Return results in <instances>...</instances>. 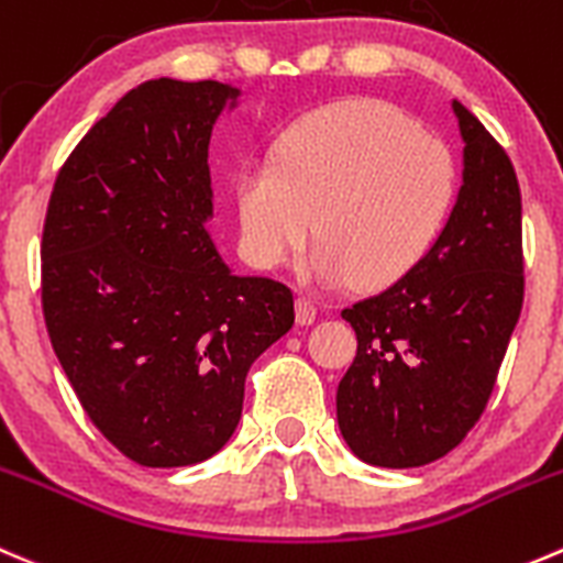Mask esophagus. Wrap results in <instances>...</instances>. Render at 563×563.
I'll list each match as a JSON object with an SVG mask.
<instances>
[{"label": "esophagus", "instance_id": "1", "mask_svg": "<svg viewBox=\"0 0 563 563\" xmlns=\"http://www.w3.org/2000/svg\"><path fill=\"white\" fill-rule=\"evenodd\" d=\"M316 316H319V305H316L308 294H299L297 297V321L299 324H313Z\"/></svg>", "mask_w": 563, "mask_h": 563}]
</instances>
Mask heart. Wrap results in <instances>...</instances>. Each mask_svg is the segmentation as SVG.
<instances>
[{"instance_id":"obj_1","label":"heart","mask_w":563,"mask_h":563,"mask_svg":"<svg viewBox=\"0 0 563 563\" xmlns=\"http://www.w3.org/2000/svg\"><path fill=\"white\" fill-rule=\"evenodd\" d=\"M456 192V159L438 134L390 103L338 101L283 131L272 162L239 173L242 247L255 266L277 269L313 231L305 275L390 286L427 258Z\"/></svg>"}]
</instances>
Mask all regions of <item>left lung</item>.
<instances>
[{
	"label": "left lung",
	"mask_w": 563,
	"mask_h": 563,
	"mask_svg": "<svg viewBox=\"0 0 563 563\" xmlns=\"http://www.w3.org/2000/svg\"><path fill=\"white\" fill-rule=\"evenodd\" d=\"M465 184L429 255L341 310L357 354L338 385V427L376 467L454 451L487 409L526 294L520 184L504 145L454 101Z\"/></svg>",
	"instance_id": "obj_1"
}]
</instances>
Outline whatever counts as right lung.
I'll return each mask as SVG.
<instances>
[{"mask_svg":"<svg viewBox=\"0 0 563 563\" xmlns=\"http://www.w3.org/2000/svg\"><path fill=\"white\" fill-rule=\"evenodd\" d=\"M236 90L151 79L59 167L41 242L54 354L98 432L131 462L214 456L250 365L294 327V291L233 275L211 244V123Z\"/></svg>","mask_w":563,"mask_h":563,"instance_id":"add662e5","label":"right lung"}]
</instances>
